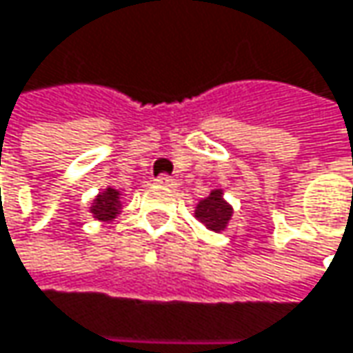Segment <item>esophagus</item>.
<instances>
[{"label": "esophagus", "mask_w": 353, "mask_h": 353, "mask_svg": "<svg viewBox=\"0 0 353 353\" xmlns=\"http://www.w3.org/2000/svg\"><path fill=\"white\" fill-rule=\"evenodd\" d=\"M159 185H168V188H176L177 179L174 176H168V174H161V176L155 179Z\"/></svg>", "instance_id": "esophagus-1"}]
</instances>
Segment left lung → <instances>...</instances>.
I'll list each match as a JSON object with an SVG mask.
<instances>
[{"mask_svg":"<svg viewBox=\"0 0 353 353\" xmlns=\"http://www.w3.org/2000/svg\"><path fill=\"white\" fill-rule=\"evenodd\" d=\"M196 218L214 232H222L232 218V206L224 200L222 190H212L208 198L200 200L196 206Z\"/></svg>","mask_w":353,"mask_h":353,"instance_id":"8db88e82","label":"left lung"}]
</instances>
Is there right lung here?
Listing matches in <instances>:
<instances>
[{"instance_id": "1", "label": "right lung", "mask_w": 353, "mask_h": 353, "mask_svg": "<svg viewBox=\"0 0 353 353\" xmlns=\"http://www.w3.org/2000/svg\"><path fill=\"white\" fill-rule=\"evenodd\" d=\"M90 212L99 220H112L121 212V192H117L114 188H107L92 200Z\"/></svg>"}]
</instances>
